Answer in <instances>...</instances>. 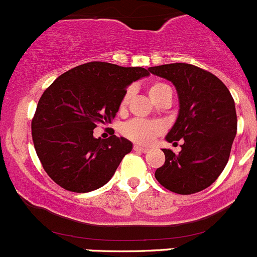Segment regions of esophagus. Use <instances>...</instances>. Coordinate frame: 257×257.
I'll return each instance as SVG.
<instances>
[{"label":"esophagus","instance_id":"esophagus-1","mask_svg":"<svg viewBox=\"0 0 257 257\" xmlns=\"http://www.w3.org/2000/svg\"><path fill=\"white\" fill-rule=\"evenodd\" d=\"M134 150L136 151V152H141V153H146V152H148V148H146V147H141V146H139V145H135Z\"/></svg>","mask_w":257,"mask_h":257}]
</instances>
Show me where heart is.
I'll list each match as a JSON object with an SVG mask.
<instances>
[{
    "mask_svg": "<svg viewBox=\"0 0 257 257\" xmlns=\"http://www.w3.org/2000/svg\"><path fill=\"white\" fill-rule=\"evenodd\" d=\"M171 88L167 84L163 83H155L148 88V94H150L151 99L153 101H157L158 97L166 92ZM130 91H127L123 96L122 102H121V107H123L127 102ZM165 131V126L161 121H151L144 120V118H134V120L128 121V122L123 123L121 127V134L126 137V139L131 140V141L136 142L140 145H148L153 141L156 136L161 135Z\"/></svg>",
    "mask_w": 257,
    "mask_h": 257,
    "instance_id": "obj_1",
    "label": "heart"
}]
</instances>
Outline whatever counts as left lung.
Segmentation results:
<instances>
[{
  "label": "left lung",
  "mask_w": 257,
  "mask_h": 257,
  "mask_svg": "<svg viewBox=\"0 0 257 257\" xmlns=\"http://www.w3.org/2000/svg\"><path fill=\"white\" fill-rule=\"evenodd\" d=\"M148 71L177 90L178 115L166 141L183 142L179 155L163 148L166 162L156 179L177 194L200 192L216 181L229 161L237 130L234 99L220 79L195 65L174 63Z\"/></svg>",
  "instance_id": "left-lung-1"
}]
</instances>
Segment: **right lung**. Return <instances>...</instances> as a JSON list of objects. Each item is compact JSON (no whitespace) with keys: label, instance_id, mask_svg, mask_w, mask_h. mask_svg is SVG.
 Wrapping results in <instances>:
<instances>
[{"label":"right lung","instance_id":"1","mask_svg":"<svg viewBox=\"0 0 257 257\" xmlns=\"http://www.w3.org/2000/svg\"><path fill=\"white\" fill-rule=\"evenodd\" d=\"M148 75L145 68L90 62L65 71L43 92L32 120V137L55 183L86 193L110 181L132 144L115 135L95 139L94 128L111 123L127 86Z\"/></svg>","mask_w":257,"mask_h":257}]
</instances>
